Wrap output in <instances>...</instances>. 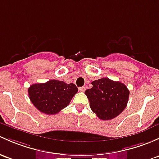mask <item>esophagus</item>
I'll return each instance as SVG.
<instances>
[{
	"label": "esophagus",
	"instance_id": "1",
	"mask_svg": "<svg viewBox=\"0 0 159 159\" xmlns=\"http://www.w3.org/2000/svg\"><path fill=\"white\" fill-rule=\"evenodd\" d=\"M78 89H79V91H81V92H84L85 90H86V88H85V87H81V88H79Z\"/></svg>",
	"mask_w": 159,
	"mask_h": 159
}]
</instances>
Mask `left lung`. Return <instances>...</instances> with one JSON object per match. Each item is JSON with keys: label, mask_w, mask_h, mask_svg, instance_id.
Here are the masks:
<instances>
[{"label": "left lung", "mask_w": 159, "mask_h": 159, "mask_svg": "<svg viewBox=\"0 0 159 159\" xmlns=\"http://www.w3.org/2000/svg\"><path fill=\"white\" fill-rule=\"evenodd\" d=\"M93 87L84 93L90 101V107L102 120L116 117L127 105L129 91L120 81L107 78H101L91 82Z\"/></svg>", "instance_id": "8db88e82"}]
</instances>
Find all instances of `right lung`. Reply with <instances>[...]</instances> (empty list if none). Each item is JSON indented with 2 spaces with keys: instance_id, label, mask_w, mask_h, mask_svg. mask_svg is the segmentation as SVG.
<instances>
[{
  "instance_id": "obj_1",
  "label": "right lung",
  "mask_w": 159,
  "mask_h": 159,
  "mask_svg": "<svg viewBox=\"0 0 159 159\" xmlns=\"http://www.w3.org/2000/svg\"><path fill=\"white\" fill-rule=\"evenodd\" d=\"M78 92L75 84H66L58 80L32 84L28 95L33 104L46 114H56L66 107Z\"/></svg>"
}]
</instances>
